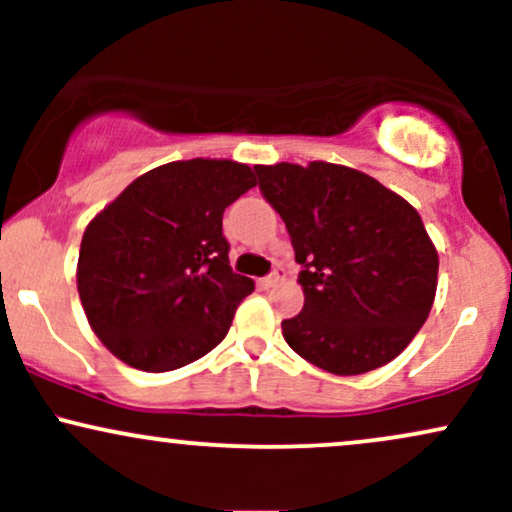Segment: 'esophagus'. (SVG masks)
Wrapping results in <instances>:
<instances>
[{
	"instance_id": "esophagus-1",
	"label": "esophagus",
	"mask_w": 512,
	"mask_h": 512,
	"mask_svg": "<svg viewBox=\"0 0 512 512\" xmlns=\"http://www.w3.org/2000/svg\"><path fill=\"white\" fill-rule=\"evenodd\" d=\"M279 281H281V272H279V269H276V272H272L269 276H264V279H260V284L264 286V289H269V286L279 284Z\"/></svg>"
}]
</instances>
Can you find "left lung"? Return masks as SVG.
<instances>
[{"instance_id":"1","label":"left lung","mask_w":512,"mask_h":512,"mask_svg":"<svg viewBox=\"0 0 512 512\" xmlns=\"http://www.w3.org/2000/svg\"><path fill=\"white\" fill-rule=\"evenodd\" d=\"M255 173L303 267V310L281 322L291 349L334 375L397 358L426 322L438 286V250L419 211L337 163H274Z\"/></svg>"}]
</instances>
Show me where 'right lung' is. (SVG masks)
Here are the masks:
<instances>
[{
    "label": "right lung",
    "mask_w": 512,
    "mask_h": 512,
    "mask_svg": "<svg viewBox=\"0 0 512 512\" xmlns=\"http://www.w3.org/2000/svg\"><path fill=\"white\" fill-rule=\"evenodd\" d=\"M255 185L245 163L173 161L139 175L88 223L76 289L110 354L166 373L221 344L255 291L228 262L223 211Z\"/></svg>",
    "instance_id": "1"
}]
</instances>
